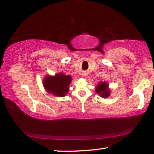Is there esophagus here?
I'll return each mask as SVG.
<instances>
[{
  "label": "esophagus",
  "mask_w": 154,
  "mask_h": 154,
  "mask_svg": "<svg viewBox=\"0 0 154 154\" xmlns=\"http://www.w3.org/2000/svg\"><path fill=\"white\" fill-rule=\"evenodd\" d=\"M84 77H86V75H84Z\"/></svg>",
  "instance_id": "34e87169"
}]
</instances>
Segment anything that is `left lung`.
I'll list each match as a JSON object with an SVG mask.
<instances>
[{
	"mask_svg": "<svg viewBox=\"0 0 154 154\" xmlns=\"http://www.w3.org/2000/svg\"><path fill=\"white\" fill-rule=\"evenodd\" d=\"M95 88V92L97 94H99L100 97L104 98L109 97L111 91L109 89V84H107V82H100Z\"/></svg>",
	"mask_w": 154,
	"mask_h": 154,
	"instance_id": "1",
	"label": "left lung"
}]
</instances>
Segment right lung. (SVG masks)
<instances>
[{
	"label": "right lung",
	"instance_id": "obj_1",
	"mask_svg": "<svg viewBox=\"0 0 154 154\" xmlns=\"http://www.w3.org/2000/svg\"><path fill=\"white\" fill-rule=\"evenodd\" d=\"M71 81L70 75H66L61 72L54 76L48 75L43 79V84L48 93L57 97H64L69 91Z\"/></svg>",
	"mask_w": 154,
	"mask_h": 154
}]
</instances>
